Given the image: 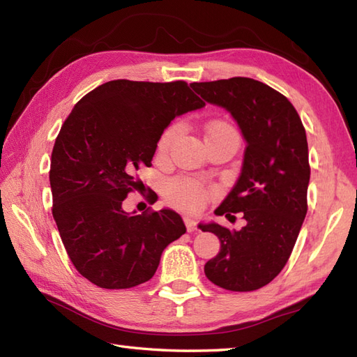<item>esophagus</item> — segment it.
Instances as JSON below:
<instances>
[{
  "label": "esophagus",
  "instance_id": "1",
  "mask_svg": "<svg viewBox=\"0 0 357 357\" xmlns=\"http://www.w3.org/2000/svg\"><path fill=\"white\" fill-rule=\"evenodd\" d=\"M184 222H185V227H187V231H188V233H192V231L196 230V221H195L193 218L185 216V218H184Z\"/></svg>",
  "mask_w": 357,
  "mask_h": 357
}]
</instances>
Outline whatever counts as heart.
Wrapping results in <instances>:
<instances>
[{
  "label": "heart",
  "instance_id": "1",
  "mask_svg": "<svg viewBox=\"0 0 357 357\" xmlns=\"http://www.w3.org/2000/svg\"><path fill=\"white\" fill-rule=\"evenodd\" d=\"M181 132L179 124H170L165 127L162 133L159 135L156 150L159 155H167L172 149L173 142L176 141L178 135ZM224 132H234L230 124L224 123V121H213L206 128V136H213ZM164 196L172 206L195 211L202 207L204 201L207 198V187L204 185L201 181L192 179V178H174L164 185Z\"/></svg>",
  "mask_w": 357,
  "mask_h": 357
}]
</instances>
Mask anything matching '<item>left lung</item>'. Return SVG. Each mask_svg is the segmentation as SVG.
Returning <instances> with one entry per match:
<instances>
[{
    "instance_id": "obj_1",
    "label": "left lung",
    "mask_w": 357,
    "mask_h": 357,
    "mask_svg": "<svg viewBox=\"0 0 357 357\" xmlns=\"http://www.w3.org/2000/svg\"><path fill=\"white\" fill-rule=\"evenodd\" d=\"M190 86L204 101L229 112L247 142L236 184L215 211L227 218L242 211L247 225L229 230L199 224L221 242L204 271L225 290L253 291L285 267L307 215L305 128L293 104L261 81L236 77Z\"/></svg>"
}]
</instances>
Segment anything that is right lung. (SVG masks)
<instances>
[{
	"label": "right lung",
	"instance_id": "right-lung-1",
	"mask_svg": "<svg viewBox=\"0 0 357 357\" xmlns=\"http://www.w3.org/2000/svg\"><path fill=\"white\" fill-rule=\"evenodd\" d=\"M206 102L184 81L116 79L75 104L52 151L53 219L72 264L109 290L153 278L164 248L185 233L176 211L127 213L123 201L144 184L159 135Z\"/></svg>",
	"mask_w": 357,
	"mask_h": 357
}]
</instances>
